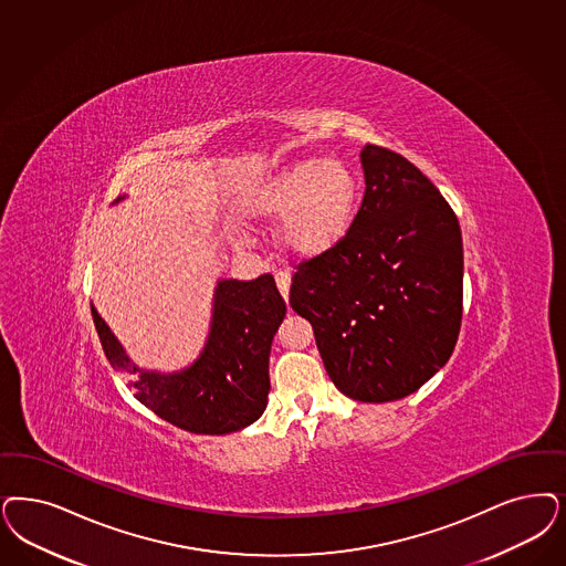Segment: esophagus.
I'll return each mask as SVG.
<instances>
[{"instance_id":"obj_1","label":"esophagus","mask_w":566,"mask_h":566,"mask_svg":"<svg viewBox=\"0 0 566 566\" xmlns=\"http://www.w3.org/2000/svg\"><path fill=\"white\" fill-rule=\"evenodd\" d=\"M275 284H277V291H280V293H282V296H284V298L289 301V293H291V273H275Z\"/></svg>"}]
</instances>
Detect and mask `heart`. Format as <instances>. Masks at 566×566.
<instances>
[{"label": "heart", "instance_id": "heart-1", "mask_svg": "<svg viewBox=\"0 0 566 566\" xmlns=\"http://www.w3.org/2000/svg\"><path fill=\"white\" fill-rule=\"evenodd\" d=\"M253 213L277 219L284 249L301 256L331 253L352 234L359 211V184L340 160L305 158L282 169L253 196Z\"/></svg>", "mask_w": 566, "mask_h": 566}]
</instances>
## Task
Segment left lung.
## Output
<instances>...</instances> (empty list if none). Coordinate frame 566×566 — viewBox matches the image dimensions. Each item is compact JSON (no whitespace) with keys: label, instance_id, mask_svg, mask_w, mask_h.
Returning a JSON list of instances; mask_svg holds the SVG:
<instances>
[{"label":"left lung","instance_id":"8db88e82","mask_svg":"<svg viewBox=\"0 0 566 566\" xmlns=\"http://www.w3.org/2000/svg\"><path fill=\"white\" fill-rule=\"evenodd\" d=\"M357 221L301 263L291 305L312 324L334 387L364 403L408 397L448 364L462 322L458 217L408 158L366 144Z\"/></svg>","mask_w":566,"mask_h":566}]
</instances>
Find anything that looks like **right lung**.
Here are the masks:
<instances>
[{
  "mask_svg": "<svg viewBox=\"0 0 566 566\" xmlns=\"http://www.w3.org/2000/svg\"><path fill=\"white\" fill-rule=\"evenodd\" d=\"M92 315L111 366L129 376L139 403L177 429L228 434L247 429L268 408L273 334L286 315L270 273L217 282L207 343L179 371L139 368L94 305Z\"/></svg>",
  "mask_w": 566,
  "mask_h": 566,
  "instance_id": "right-lung-1",
  "label": "right lung"
}]
</instances>
